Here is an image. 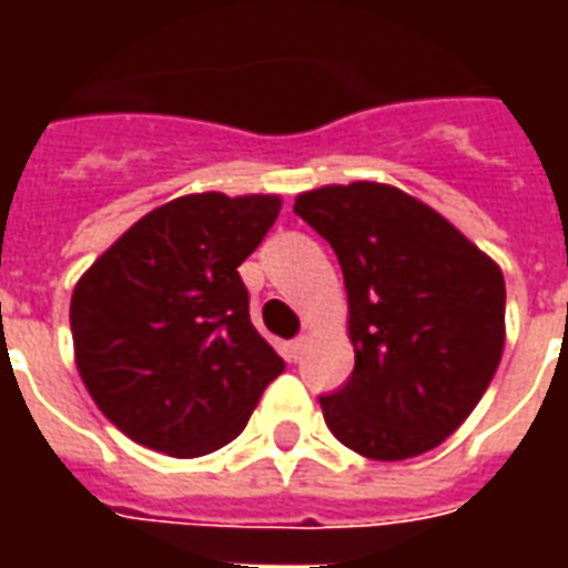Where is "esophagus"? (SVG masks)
Wrapping results in <instances>:
<instances>
[{
    "label": "esophagus",
    "instance_id": "34e87169",
    "mask_svg": "<svg viewBox=\"0 0 568 568\" xmlns=\"http://www.w3.org/2000/svg\"><path fill=\"white\" fill-rule=\"evenodd\" d=\"M307 337H295V341L288 344V358H292V362H301V356L307 353Z\"/></svg>",
    "mask_w": 568,
    "mask_h": 568
}]
</instances>
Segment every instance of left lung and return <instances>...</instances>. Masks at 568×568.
<instances>
[{"label":"left lung","mask_w":568,"mask_h":568,"mask_svg":"<svg viewBox=\"0 0 568 568\" xmlns=\"http://www.w3.org/2000/svg\"><path fill=\"white\" fill-rule=\"evenodd\" d=\"M295 212L332 243L349 304L356 368L320 398L332 435L381 463L438 447L499 368V264L440 212L381 182L304 191Z\"/></svg>","instance_id":"1"}]
</instances>
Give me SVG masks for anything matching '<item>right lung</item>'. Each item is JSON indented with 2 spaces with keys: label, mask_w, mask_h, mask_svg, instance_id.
I'll list each match as a JSON object with an SVG mask.
<instances>
[{
  "label": "right lung",
  "mask_w": 568,
  "mask_h": 568,
  "mask_svg": "<svg viewBox=\"0 0 568 568\" xmlns=\"http://www.w3.org/2000/svg\"><path fill=\"white\" fill-rule=\"evenodd\" d=\"M276 194L163 203L118 236L72 292L88 393L128 438L191 459L246 428L285 362L248 320L240 264L280 215Z\"/></svg>",
  "instance_id": "right-lung-1"
}]
</instances>
